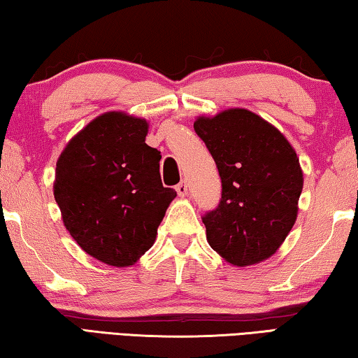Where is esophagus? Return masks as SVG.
<instances>
[{
  "mask_svg": "<svg viewBox=\"0 0 358 358\" xmlns=\"http://www.w3.org/2000/svg\"><path fill=\"white\" fill-rule=\"evenodd\" d=\"M175 191H177L178 196L185 197L186 194H187V185H186V181H181V183H178L177 186H175Z\"/></svg>",
  "mask_w": 358,
  "mask_h": 358,
  "instance_id": "esophagus-1",
  "label": "esophagus"
}]
</instances>
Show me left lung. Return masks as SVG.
I'll list each match as a JSON object with an SVG mask.
<instances>
[{
    "label": "left lung",
    "instance_id": "1",
    "mask_svg": "<svg viewBox=\"0 0 358 358\" xmlns=\"http://www.w3.org/2000/svg\"><path fill=\"white\" fill-rule=\"evenodd\" d=\"M194 131L221 177V199L202 221L216 252L237 266L275 254L294 227L303 189L295 150L275 126L245 108L201 117Z\"/></svg>",
    "mask_w": 358,
    "mask_h": 358
}]
</instances>
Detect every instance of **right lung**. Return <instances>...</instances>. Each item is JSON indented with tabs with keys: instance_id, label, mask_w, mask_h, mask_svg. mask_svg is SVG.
I'll use <instances>...</instances> for the list:
<instances>
[{
	"instance_id": "1",
	"label": "right lung",
	"mask_w": 358,
	"mask_h": 358,
	"mask_svg": "<svg viewBox=\"0 0 358 358\" xmlns=\"http://www.w3.org/2000/svg\"><path fill=\"white\" fill-rule=\"evenodd\" d=\"M147 121L121 112L93 120L57 162L53 194L82 250L129 266L155 243L177 192L161 181V151L148 147Z\"/></svg>"
}]
</instances>
